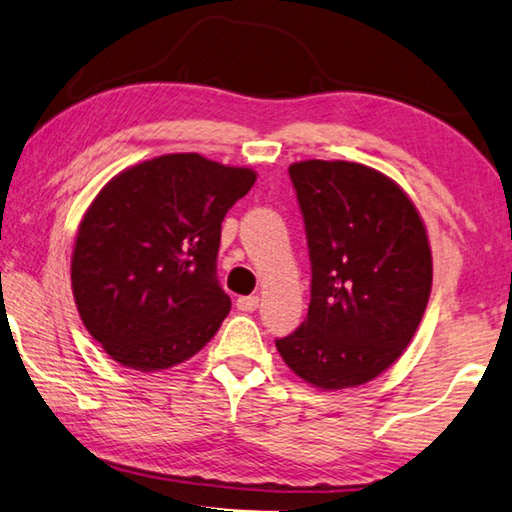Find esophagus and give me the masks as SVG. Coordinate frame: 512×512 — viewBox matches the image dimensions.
Segmentation results:
<instances>
[{
  "instance_id": "34e87169",
  "label": "esophagus",
  "mask_w": 512,
  "mask_h": 512,
  "mask_svg": "<svg viewBox=\"0 0 512 512\" xmlns=\"http://www.w3.org/2000/svg\"><path fill=\"white\" fill-rule=\"evenodd\" d=\"M258 304H261V299L258 297H238V301H236L238 311H245V313L256 311Z\"/></svg>"
}]
</instances>
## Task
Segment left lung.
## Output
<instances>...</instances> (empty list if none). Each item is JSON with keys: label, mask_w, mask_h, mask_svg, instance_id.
<instances>
[{"label": "left lung", "mask_w": 512, "mask_h": 512, "mask_svg": "<svg viewBox=\"0 0 512 512\" xmlns=\"http://www.w3.org/2000/svg\"><path fill=\"white\" fill-rule=\"evenodd\" d=\"M311 256V304L276 340L297 376L322 390L372 381L404 354L431 295L420 213L395 181L349 161L288 167Z\"/></svg>", "instance_id": "obj_1"}]
</instances>
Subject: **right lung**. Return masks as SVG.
<instances>
[{
	"instance_id": "add662e5",
	"label": "right lung",
	"mask_w": 512,
	"mask_h": 512,
	"mask_svg": "<svg viewBox=\"0 0 512 512\" xmlns=\"http://www.w3.org/2000/svg\"><path fill=\"white\" fill-rule=\"evenodd\" d=\"M254 181L249 167L167 154L106 183L74 242L72 292L108 356L158 372L213 338L231 311L217 281L222 220Z\"/></svg>"
}]
</instances>
